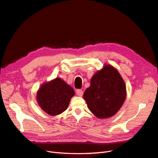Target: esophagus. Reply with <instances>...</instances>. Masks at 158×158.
<instances>
[{"label":"esophagus","instance_id":"34e87169","mask_svg":"<svg viewBox=\"0 0 158 158\" xmlns=\"http://www.w3.org/2000/svg\"><path fill=\"white\" fill-rule=\"evenodd\" d=\"M76 94H77L78 96L79 97H82V95H83V91L80 89H78L76 90Z\"/></svg>","mask_w":158,"mask_h":158}]
</instances>
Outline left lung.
Masks as SVG:
<instances>
[{"mask_svg":"<svg viewBox=\"0 0 158 158\" xmlns=\"http://www.w3.org/2000/svg\"><path fill=\"white\" fill-rule=\"evenodd\" d=\"M126 96V85L121 74L115 68L108 64L94 74L90 86L84 93L89 111L99 118H107L115 114L125 102Z\"/></svg>","mask_w":158,"mask_h":158,"instance_id":"1","label":"left lung"}]
</instances>
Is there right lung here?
<instances>
[{"mask_svg": "<svg viewBox=\"0 0 158 158\" xmlns=\"http://www.w3.org/2000/svg\"><path fill=\"white\" fill-rule=\"evenodd\" d=\"M75 92L70 85L60 78L41 85L37 93L40 107L50 115H57L67 109Z\"/></svg>", "mask_w": 158, "mask_h": 158, "instance_id": "obj_1", "label": "right lung"}]
</instances>
